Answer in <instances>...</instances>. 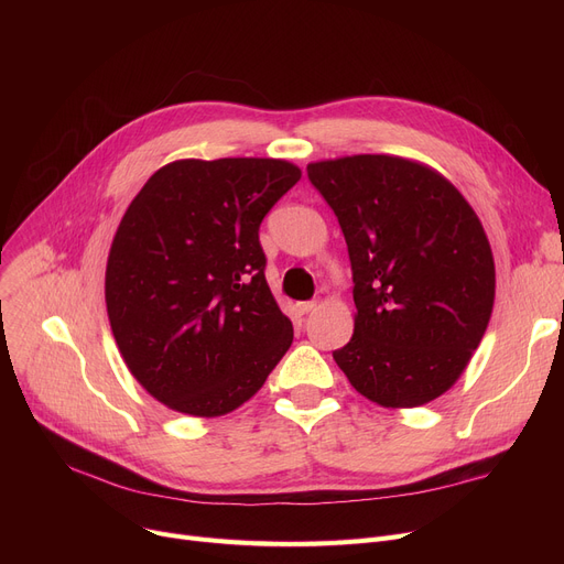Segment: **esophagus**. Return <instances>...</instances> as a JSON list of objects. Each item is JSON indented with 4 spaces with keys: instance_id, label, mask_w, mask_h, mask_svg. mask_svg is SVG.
Here are the masks:
<instances>
[{
    "instance_id": "obj_1",
    "label": "esophagus",
    "mask_w": 564,
    "mask_h": 564,
    "mask_svg": "<svg viewBox=\"0 0 564 564\" xmlns=\"http://www.w3.org/2000/svg\"><path fill=\"white\" fill-rule=\"evenodd\" d=\"M315 306H317L315 302H300V304L294 306V308H297V313H300V315H308L311 311H315Z\"/></svg>"
}]
</instances>
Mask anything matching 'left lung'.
I'll list each match as a JSON object with an SVG mask.
<instances>
[{
    "mask_svg": "<svg viewBox=\"0 0 564 564\" xmlns=\"http://www.w3.org/2000/svg\"><path fill=\"white\" fill-rule=\"evenodd\" d=\"M308 181L343 228L354 336L334 351L368 400L406 409L446 393L478 349L496 270L485 228L438 171L395 155L313 162Z\"/></svg>",
    "mask_w": 564,
    "mask_h": 564,
    "instance_id": "1",
    "label": "left lung"
}]
</instances>
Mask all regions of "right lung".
<instances>
[{
    "instance_id": "add662e5",
    "label": "right lung",
    "mask_w": 564,
    "mask_h": 564,
    "mask_svg": "<svg viewBox=\"0 0 564 564\" xmlns=\"http://www.w3.org/2000/svg\"><path fill=\"white\" fill-rule=\"evenodd\" d=\"M300 177L272 158L177 160L148 177L118 224L109 324L134 379L169 409L224 416L292 345L258 228Z\"/></svg>"
}]
</instances>
